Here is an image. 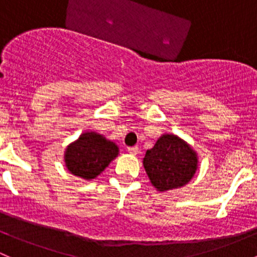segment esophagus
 Segmentation results:
<instances>
[{
	"label": "esophagus",
	"instance_id": "esophagus-1",
	"mask_svg": "<svg viewBox=\"0 0 257 257\" xmlns=\"http://www.w3.org/2000/svg\"><path fill=\"white\" fill-rule=\"evenodd\" d=\"M128 153L132 155H137L139 153V148L138 147H131L128 148Z\"/></svg>",
	"mask_w": 257,
	"mask_h": 257
}]
</instances>
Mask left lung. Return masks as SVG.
Here are the masks:
<instances>
[{
    "label": "left lung",
    "mask_w": 257,
    "mask_h": 257,
    "mask_svg": "<svg viewBox=\"0 0 257 257\" xmlns=\"http://www.w3.org/2000/svg\"><path fill=\"white\" fill-rule=\"evenodd\" d=\"M143 165L152 185L164 193L186 185L194 178L199 157L180 137L165 133L145 152Z\"/></svg>",
    "instance_id": "1"
}]
</instances>
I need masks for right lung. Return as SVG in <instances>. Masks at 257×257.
<instances>
[{
    "label": "right lung",
    "mask_w": 257,
    "mask_h": 257,
    "mask_svg": "<svg viewBox=\"0 0 257 257\" xmlns=\"http://www.w3.org/2000/svg\"><path fill=\"white\" fill-rule=\"evenodd\" d=\"M119 148L114 142L93 131L82 133L64 150V164L74 177L93 180L118 157Z\"/></svg>",
    "instance_id": "1"
}]
</instances>
